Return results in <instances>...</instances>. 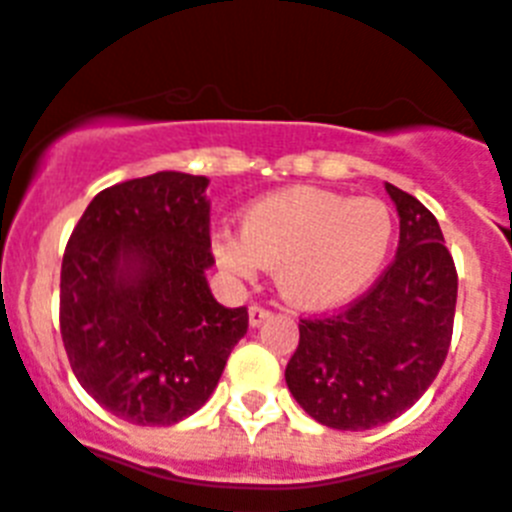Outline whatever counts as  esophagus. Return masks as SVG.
I'll return each mask as SVG.
<instances>
[{
  "mask_svg": "<svg viewBox=\"0 0 512 512\" xmlns=\"http://www.w3.org/2000/svg\"><path fill=\"white\" fill-rule=\"evenodd\" d=\"M269 316H272V311H269V308H264V306L248 308V324H251V327H261V324H264Z\"/></svg>",
  "mask_w": 512,
  "mask_h": 512,
  "instance_id": "1",
  "label": "esophagus"
}]
</instances>
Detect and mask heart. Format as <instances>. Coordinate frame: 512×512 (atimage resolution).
Segmentation results:
<instances>
[{
    "mask_svg": "<svg viewBox=\"0 0 512 512\" xmlns=\"http://www.w3.org/2000/svg\"><path fill=\"white\" fill-rule=\"evenodd\" d=\"M395 219L377 198L290 185L243 209L240 235L217 232L211 253L225 272L253 280L274 269L277 290L301 311L356 301L387 264Z\"/></svg>",
    "mask_w": 512,
    "mask_h": 512,
    "instance_id": "heart-1",
    "label": "heart"
}]
</instances>
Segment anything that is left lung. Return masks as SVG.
I'll return each mask as SVG.
<instances>
[{"instance_id": "obj_1", "label": "left lung", "mask_w": 512, "mask_h": 512, "mask_svg": "<svg viewBox=\"0 0 512 512\" xmlns=\"http://www.w3.org/2000/svg\"><path fill=\"white\" fill-rule=\"evenodd\" d=\"M400 217L398 256L350 308L301 319L285 369L303 411L342 432L382 426L416 403L445 363L458 274L439 222L411 193L384 183Z\"/></svg>"}]
</instances>
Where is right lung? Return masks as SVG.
I'll list each match as a JSON object with an SVG mask.
<instances>
[{
    "label": "right lung",
    "instance_id": "add662e5",
    "mask_svg": "<svg viewBox=\"0 0 512 512\" xmlns=\"http://www.w3.org/2000/svg\"><path fill=\"white\" fill-rule=\"evenodd\" d=\"M209 180L156 172L101 190L75 225L59 280L73 374L109 413L170 426L196 413L246 335V308L214 301Z\"/></svg>",
    "mask_w": 512,
    "mask_h": 512
}]
</instances>
